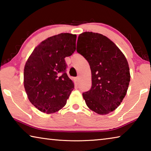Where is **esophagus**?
Returning a JSON list of instances; mask_svg holds the SVG:
<instances>
[{"mask_svg": "<svg viewBox=\"0 0 151 151\" xmlns=\"http://www.w3.org/2000/svg\"><path fill=\"white\" fill-rule=\"evenodd\" d=\"M76 82H79V81H80V76H78L76 78Z\"/></svg>", "mask_w": 151, "mask_h": 151, "instance_id": "34e87169", "label": "esophagus"}]
</instances>
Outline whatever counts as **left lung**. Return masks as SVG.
Returning a JSON list of instances; mask_svg holds the SVG:
<instances>
[{"label":"left lung","instance_id":"1","mask_svg":"<svg viewBox=\"0 0 151 151\" xmlns=\"http://www.w3.org/2000/svg\"><path fill=\"white\" fill-rule=\"evenodd\" d=\"M78 41L76 51L88 61L92 75L91 88L83 93V99L91 111L109 114L127 94L131 79L127 58L112 40L99 33L83 32Z\"/></svg>","mask_w":151,"mask_h":151}]
</instances>
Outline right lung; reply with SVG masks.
Instances as JSON below:
<instances>
[{"instance_id":"right-lung-1","label":"right lung","mask_w":151,"mask_h":151,"mask_svg":"<svg viewBox=\"0 0 151 151\" xmlns=\"http://www.w3.org/2000/svg\"><path fill=\"white\" fill-rule=\"evenodd\" d=\"M76 40V35L70 33L52 36L40 42L28 58L24 89L30 103L40 111L51 114L59 111L75 88L65 73V58L75 51Z\"/></svg>"}]
</instances>
